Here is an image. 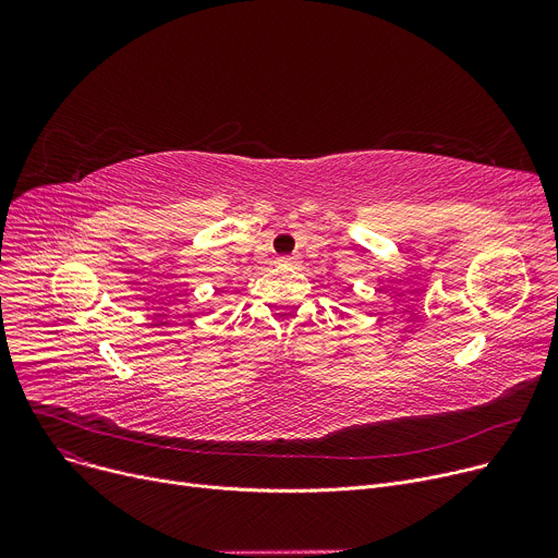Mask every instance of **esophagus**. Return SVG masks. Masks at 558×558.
Returning a JSON list of instances; mask_svg holds the SVG:
<instances>
[{
	"mask_svg": "<svg viewBox=\"0 0 558 558\" xmlns=\"http://www.w3.org/2000/svg\"><path fill=\"white\" fill-rule=\"evenodd\" d=\"M299 262H301L299 255H280L278 257V264H287V267H296Z\"/></svg>",
	"mask_w": 558,
	"mask_h": 558,
	"instance_id": "34e87169",
	"label": "esophagus"
}]
</instances>
